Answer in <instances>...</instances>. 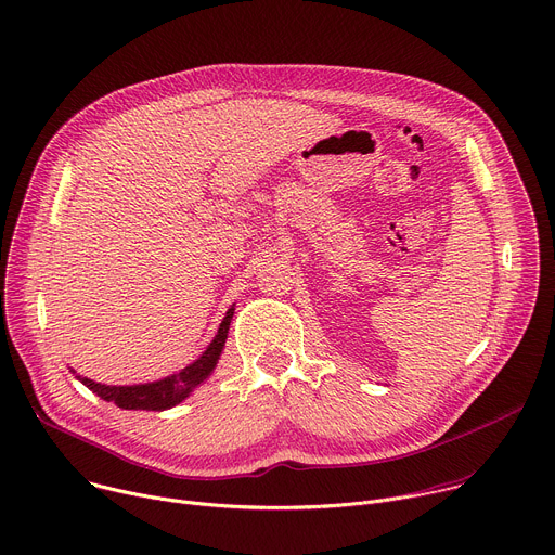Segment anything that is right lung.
Returning <instances> with one entry per match:
<instances>
[{
    "label": "right lung",
    "mask_w": 555,
    "mask_h": 555,
    "mask_svg": "<svg viewBox=\"0 0 555 555\" xmlns=\"http://www.w3.org/2000/svg\"><path fill=\"white\" fill-rule=\"evenodd\" d=\"M234 317V308L228 310L223 323H220L214 341L207 346V350L196 359L192 365L181 370L175 376H168L157 383H146V385H133V387H111V385H100L89 378H80L82 385H87L93 393H98L102 400L114 402L120 409H133V411H164L190 396V391L201 385L216 367V361L223 352L225 339H228V330Z\"/></svg>",
    "instance_id": "right-lung-1"
}]
</instances>
